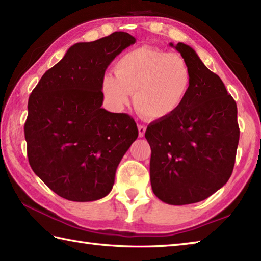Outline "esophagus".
Masks as SVG:
<instances>
[{
  "label": "esophagus",
  "instance_id": "esophagus-1",
  "mask_svg": "<svg viewBox=\"0 0 261 261\" xmlns=\"http://www.w3.org/2000/svg\"><path fill=\"white\" fill-rule=\"evenodd\" d=\"M138 130H139V137L142 138L145 136V132H146V126L145 125H138Z\"/></svg>",
  "mask_w": 261,
  "mask_h": 261
}]
</instances>
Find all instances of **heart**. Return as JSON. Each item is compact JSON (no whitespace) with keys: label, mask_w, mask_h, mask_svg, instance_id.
<instances>
[{"label":"heart","mask_w":261,"mask_h":261,"mask_svg":"<svg viewBox=\"0 0 261 261\" xmlns=\"http://www.w3.org/2000/svg\"><path fill=\"white\" fill-rule=\"evenodd\" d=\"M115 76L102 77L101 91L111 109L123 110L135 93V107L151 120H164L184 107L193 87V73L181 55L140 47L115 64Z\"/></svg>","instance_id":"1"}]
</instances>
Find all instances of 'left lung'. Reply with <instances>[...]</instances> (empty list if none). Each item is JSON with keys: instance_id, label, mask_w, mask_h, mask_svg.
<instances>
[{"instance_id": "1", "label": "left lung", "mask_w": 261, "mask_h": 261, "mask_svg": "<svg viewBox=\"0 0 261 261\" xmlns=\"http://www.w3.org/2000/svg\"><path fill=\"white\" fill-rule=\"evenodd\" d=\"M190 65L193 87L178 112L148 125L150 181L160 201L185 205L207 198L229 180L240 130L236 101L195 50L169 43Z\"/></svg>"}]
</instances>
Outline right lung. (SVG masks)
Here are the masks:
<instances>
[{"label": "right lung", "instance_id": "add662e5", "mask_svg": "<svg viewBox=\"0 0 261 261\" xmlns=\"http://www.w3.org/2000/svg\"><path fill=\"white\" fill-rule=\"evenodd\" d=\"M136 42L123 31L71 46L42 75L28 101L24 137L29 164L51 191L68 201L103 198L122 157L137 138L129 114L102 109V77Z\"/></svg>", "mask_w": 261, "mask_h": 261}]
</instances>
